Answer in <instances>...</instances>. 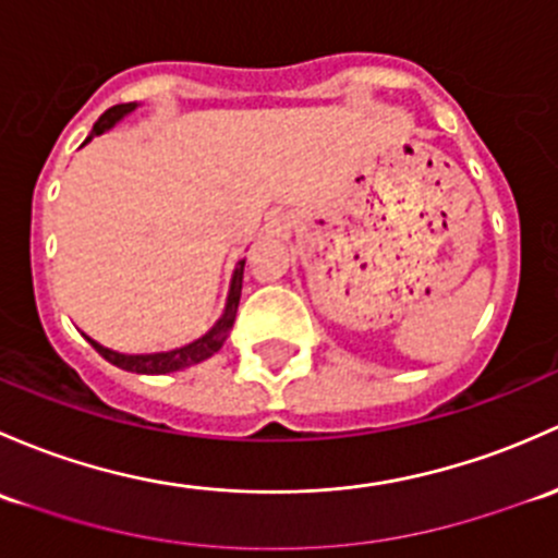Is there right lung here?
Segmentation results:
<instances>
[{"instance_id": "obj_1", "label": "right lung", "mask_w": 558, "mask_h": 558, "mask_svg": "<svg viewBox=\"0 0 558 558\" xmlns=\"http://www.w3.org/2000/svg\"><path fill=\"white\" fill-rule=\"evenodd\" d=\"M136 107H140L136 101L109 107L107 112L96 120L94 131H90V136L85 142H90L94 136H101L105 131L114 129V125H118L125 114L134 112ZM244 263L246 260H239L236 271H233V277H231V290H228V301H226V308H222V317L211 325L209 332H204V336L195 338V341L185 343V347L169 349V352H153V354H123V352H114V349L101 347V343L94 341V338H88V336L85 338H88L90 347H94L96 352L107 360V363L123 367V371H131V373H150V376H155V373H174V371H182V367L204 363V360H209L211 354L220 352L222 343H226V338H228V332H231L233 322H236L241 279H244Z\"/></svg>"}]
</instances>
